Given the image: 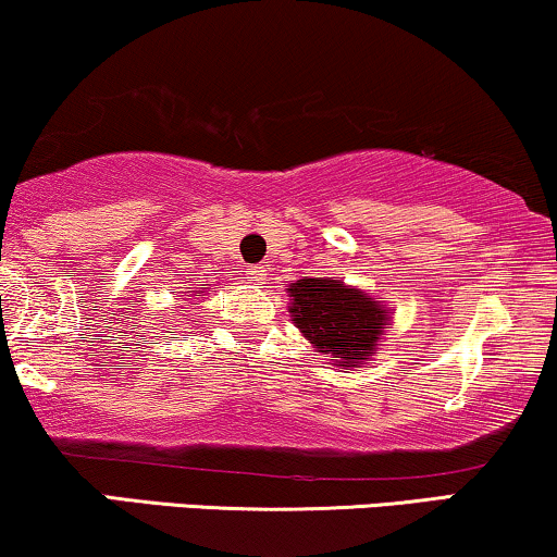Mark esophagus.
Masks as SVG:
<instances>
[{"label": "esophagus", "mask_w": 557, "mask_h": 557, "mask_svg": "<svg viewBox=\"0 0 557 557\" xmlns=\"http://www.w3.org/2000/svg\"><path fill=\"white\" fill-rule=\"evenodd\" d=\"M245 276H247V281H250V284H263V281H265L263 265H247Z\"/></svg>", "instance_id": "esophagus-1"}]
</instances>
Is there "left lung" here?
Instances as JSON below:
<instances>
[{
  "instance_id": "1",
  "label": "left lung",
  "mask_w": 557,
  "mask_h": 557,
  "mask_svg": "<svg viewBox=\"0 0 557 557\" xmlns=\"http://www.w3.org/2000/svg\"><path fill=\"white\" fill-rule=\"evenodd\" d=\"M292 318L305 338L338 367L372 356L389 314L359 289L335 278H299L292 284Z\"/></svg>"
}]
</instances>
